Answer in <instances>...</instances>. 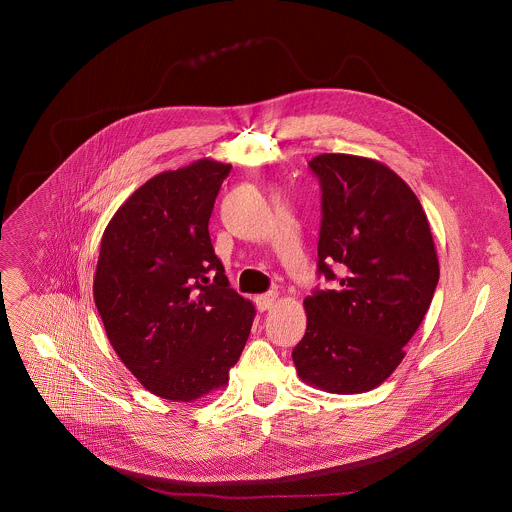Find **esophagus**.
Returning <instances> with one entry per match:
<instances>
[{
  "instance_id": "1",
  "label": "esophagus",
  "mask_w": 512,
  "mask_h": 512,
  "mask_svg": "<svg viewBox=\"0 0 512 512\" xmlns=\"http://www.w3.org/2000/svg\"><path fill=\"white\" fill-rule=\"evenodd\" d=\"M277 298H279L277 292H267V294L257 296V298H255V304H257V308H259L261 312H265V310H269V308H273V306L277 304Z\"/></svg>"
}]
</instances>
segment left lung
Here are the masks:
<instances>
[{
  "mask_svg": "<svg viewBox=\"0 0 512 512\" xmlns=\"http://www.w3.org/2000/svg\"><path fill=\"white\" fill-rule=\"evenodd\" d=\"M310 169L322 188L318 273L336 290L304 298L306 334L292 349L298 377L326 393H367L404 359L430 308L440 265L428 218L387 165L324 153Z\"/></svg>",
  "mask_w": 512,
  "mask_h": 512,
  "instance_id": "8db88e82",
  "label": "left lung"
}]
</instances>
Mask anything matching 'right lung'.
Instances as JSON below:
<instances>
[{"instance_id":"obj_1","label":"right lung","mask_w":512,"mask_h":512,"mask_svg":"<svg viewBox=\"0 0 512 512\" xmlns=\"http://www.w3.org/2000/svg\"><path fill=\"white\" fill-rule=\"evenodd\" d=\"M229 171L200 159L153 176L119 206L100 243L94 300L108 340L149 393L174 402L228 385L255 318L229 288L208 231Z\"/></svg>"}]
</instances>
